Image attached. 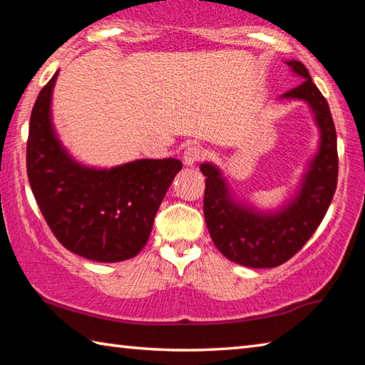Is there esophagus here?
Returning a JSON list of instances; mask_svg holds the SVG:
<instances>
[{"instance_id": "34e87169", "label": "esophagus", "mask_w": 365, "mask_h": 365, "mask_svg": "<svg viewBox=\"0 0 365 365\" xmlns=\"http://www.w3.org/2000/svg\"><path fill=\"white\" fill-rule=\"evenodd\" d=\"M202 156H205V150H202L201 146H188L187 150L183 151V164L191 168V165H195Z\"/></svg>"}]
</instances>
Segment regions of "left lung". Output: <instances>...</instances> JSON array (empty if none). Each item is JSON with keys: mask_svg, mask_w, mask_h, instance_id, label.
Listing matches in <instances>:
<instances>
[{"mask_svg": "<svg viewBox=\"0 0 365 365\" xmlns=\"http://www.w3.org/2000/svg\"><path fill=\"white\" fill-rule=\"evenodd\" d=\"M302 82L280 100L304 101L319 128V146L307 160L294 190L280 206L261 209L240 200L224 172L212 163L200 164L206 175L205 219L211 238L228 261L245 267L270 269L287 262L317 230L338 180L336 132L329 103L314 85L304 64L287 61Z\"/></svg>", "mask_w": 365, "mask_h": 365, "instance_id": "1", "label": "left lung"}]
</instances>
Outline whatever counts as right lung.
<instances>
[{
  "mask_svg": "<svg viewBox=\"0 0 365 365\" xmlns=\"http://www.w3.org/2000/svg\"><path fill=\"white\" fill-rule=\"evenodd\" d=\"M58 76L59 71L43 86L30 115V188L54 237L73 255L96 262L135 257L150 238L182 163L175 158L137 159L109 169L78 163L53 123Z\"/></svg>",
  "mask_w": 365,
  "mask_h": 365,
  "instance_id": "add662e5",
  "label": "right lung"
}]
</instances>
